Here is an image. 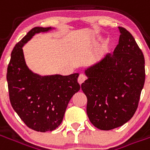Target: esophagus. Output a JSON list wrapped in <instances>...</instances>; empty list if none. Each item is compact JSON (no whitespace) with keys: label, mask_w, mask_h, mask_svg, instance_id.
<instances>
[{"label":"esophagus","mask_w":150,"mask_h":150,"mask_svg":"<svg viewBox=\"0 0 150 150\" xmlns=\"http://www.w3.org/2000/svg\"><path fill=\"white\" fill-rule=\"evenodd\" d=\"M85 79H86V78H85L84 75H80L79 76V78H78V83H79V84L81 85L83 83H84Z\"/></svg>","instance_id":"obj_1"}]
</instances>
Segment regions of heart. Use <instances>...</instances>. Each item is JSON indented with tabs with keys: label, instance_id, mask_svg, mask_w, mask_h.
<instances>
[{
	"label": "heart",
	"instance_id": "b5f03b06",
	"mask_svg": "<svg viewBox=\"0 0 150 150\" xmlns=\"http://www.w3.org/2000/svg\"><path fill=\"white\" fill-rule=\"evenodd\" d=\"M97 38V36H95V38Z\"/></svg>",
	"mask_w": 150,
	"mask_h": 150
}]
</instances>
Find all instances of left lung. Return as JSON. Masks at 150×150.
Here are the masks:
<instances>
[{
	"label": "left lung",
	"mask_w": 150,
	"mask_h": 150,
	"mask_svg": "<svg viewBox=\"0 0 150 150\" xmlns=\"http://www.w3.org/2000/svg\"><path fill=\"white\" fill-rule=\"evenodd\" d=\"M119 28V43L113 54L85 68L81 88L88 98L87 114L101 130L122 126L135 113L145 83V59L134 38Z\"/></svg>",
	"instance_id": "left-lung-1"
}]
</instances>
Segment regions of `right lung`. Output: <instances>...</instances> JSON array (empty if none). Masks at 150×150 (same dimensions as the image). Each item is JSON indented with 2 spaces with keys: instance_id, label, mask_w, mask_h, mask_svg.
Segmentation results:
<instances>
[{
  "instance_id": "obj_1",
  "label": "right lung",
  "mask_w": 150,
  "mask_h": 150,
  "mask_svg": "<svg viewBox=\"0 0 150 150\" xmlns=\"http://www.w3.org/2000/svg\"><path fill=\"white\" fill-rule=\"evenodd\" d=\"M53 27H34L16 44L7 69L9 100L23 122L38 132L53 131L62 123L70 100L80 89L79 73L40 75L26 65L22 47L36 34Z\"/></svg>"
}]
</instances>
